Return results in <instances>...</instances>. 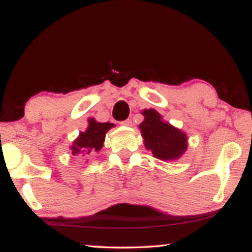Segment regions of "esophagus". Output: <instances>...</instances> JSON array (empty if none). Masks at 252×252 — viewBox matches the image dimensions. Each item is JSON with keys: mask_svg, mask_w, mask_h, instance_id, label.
<instances>
[{"mask_svg": "<svg viewBox=\"0 0 252 252\" xmlns=\"http://www.w3.org/2000/svg\"><path fill=\"white\" fill-rule=\"evenodd\" d=\"M121 125L122 126H132V120L127 119V120H126V121L121 122Z\"/></svg>", "mask_w": 252, "mask_h": 252, "instance_id": "esophagus-1", "label": "esophagus"}]
</instances>
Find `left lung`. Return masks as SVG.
Wrapping results in <instances>:
<instances>
[{
	"label": "left lung",
	"instance_id": "obj_1",
	"mask_svg": "<svg viewBox=\"0 0 252 252\" xmlns=\"http://www.w3.org/2000/svg\"><path fill=\"white\" fill-rule=\"evenodd\" d=\"M145 120L139 129L144 138V145L152 150L153 156L162 160H175L185 154L188 147L187 134L170 123L164 122L162 115L153 108L144 110Z\"/></svg>",
	"mask_w": 252,
	"mask_h": 252
}]
</instances>
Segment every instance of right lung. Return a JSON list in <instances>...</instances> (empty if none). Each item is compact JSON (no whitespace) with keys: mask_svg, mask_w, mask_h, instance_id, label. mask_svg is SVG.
I'll list each match as a JSON object with an SVG mask.
<instances>
[{"mask_svg":"<svg viewBox=\"0 0 252 252\" xmlns=\"http://www.w3.org/2000/svg\"><path fill=\"white\" fill-rule=\"evenodd\" d=\"M113 126V123H100L94 118L88 119V127L84 132H80L70 147L72 155L87 157L94 152H98L103 147L105 134Z\"/></svg>","mask_w":252,"mask_h":252,"instance_id":"right-lung-1","label":"right lung"}]
</instances>
